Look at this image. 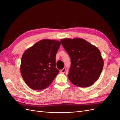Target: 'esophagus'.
<instances>
[{
  "label": "esophagus",
  "instance_id": "34e87169",
  "mask_svg": "<svg viewBox=\"0 0 120 120\" xmlns=\"http://www.w3.org/2000/svg\"><path fill=\"white\" fill-rule=\"evenodd\" d=\"M66 68H63L62 70H60V72L61 73H63V74H64L65 72H66Z\"/></svg>",
  "mask_w": 120,
  "mask_h": 120
}]
</instances>
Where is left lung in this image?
Segmentation results:
<instances>
[{"instance_id": "8db88e82", "label": "left lung", "mask_w": 120, "mask_h": 120, "mask_svg": "<svg viewBox=\"0 0 120 120\" xmlns=\"http://www.w3.org/2000/svg\"><path fill=\"white\" fill-rule=\"evenodd\" d=\"M60 41L71 60L68 74L70 81L82 88L93 85L99 78L104 67L99 49L80 38H64Z\"/></svg>"}]
</instances>
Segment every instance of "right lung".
<instances>
[{"label": "right lung", "instance_id": "obj_1", "mask_svg": "<svg viewBox=\"0 0 120 120\" xmlns=\"http://www.w3.org/2000/svg\"><path fill=\"white\" fill-rule=\"evenodd\" d=\"M61 42L41 40L26 49L21 57L20 72L26 85L34 90L45 89L59 72L56 67V56Z\"/></svg>", "mask_w": 120, "mask_h": 120}]
</instances>
